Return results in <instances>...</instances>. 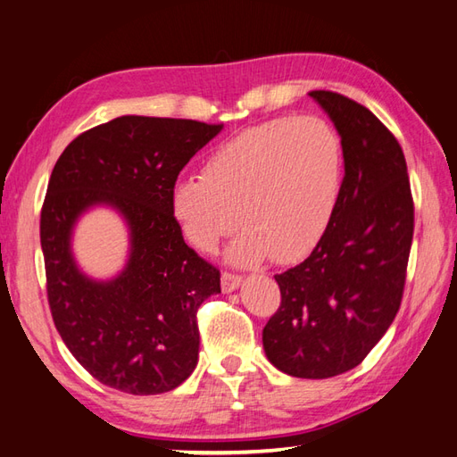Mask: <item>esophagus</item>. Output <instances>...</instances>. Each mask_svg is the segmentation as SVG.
I'll return each instance as SVG.
<instances>
[{
  "mask_svg": "<svg viewBox=\"0 0 457 457\" xmlns=\"http://www.w3.org/2000/svg\"><path fill=\"white\" fill-rule=\"evenodd\" d=\"M241 285V275L236 273H229V271H223L221 273V291L223 293H231L236 291Z\"/></svg>",
  "mask_w": 457,
  "mask_h": 457,
  "instance_id": "obj_1",
  "label": "esophagus"
}]
</instances>
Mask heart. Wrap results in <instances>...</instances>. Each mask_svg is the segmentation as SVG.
I'll return each mask as SVG.
<instances>
[{
	"instance_id": "1",
	"label": "heart",
	"mask_w": 457,
	"mask_h": 457,
	"mask_svg": "<svg viewBox=\"0 0 457 457\" xmlns=\"http://www.w3.org/2000/svg\"><path fill=\"white\" fill-rule=\"evenodd\" d=\"M343 145L319 116H283L236 134L205 158L202 174L170 190V213L204 253L244 228L236 263L305 257L325 236L343 186Z\"/></svg>"
}]
</instances>
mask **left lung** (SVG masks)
<instances>
[{
	"mask_svg": "<svg viewBox=\"0 0 457 457\" xmlns=\"http://www.w3.org/2000/svg\"><path fill=\"white\" fill-rule=\"evenodd\" d=\"M341 134L345 178L325 236L275 275L281 305L263 328L270 362L289 377L330 378L359 366L400 309L414 200L398 140L366 106L309 93Z\"/></svg>",
	"mask_w": 457,
	"mask_h": 457,
	"instance_id": "1",
	"label": "left lung"
}]
</instances>
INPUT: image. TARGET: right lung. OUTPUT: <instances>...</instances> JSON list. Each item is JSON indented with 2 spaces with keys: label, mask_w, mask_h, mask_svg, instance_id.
<instances>
[{
  "label": "right lung",
  "mask_w": 457,
  "mask_h": 457,
  "mask_svg": "<svg viewBox=\"0 0 457 457\" xmlns=\"http://www.w3.org/2000/svg\"><path fill=\"white\" fill-rule=\"evenodd\" d=\"M223 129L186 119L119 116L71 142L41 208L51 317L79 364L104 386L162 395L198 364V312L220 293V270L186 245L170 190L190 158ZM111 204L131 229L128 267L111 282L80 272L70 253L78 216Z\"/></svg>",
  "instance_id": "right-lung-1"
}]
</instances>
